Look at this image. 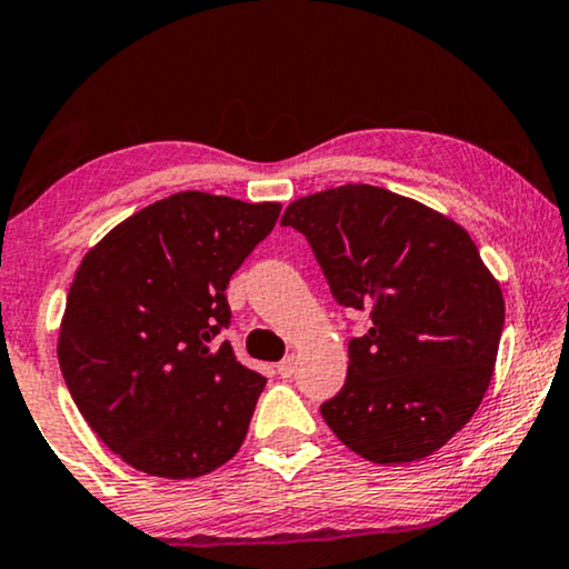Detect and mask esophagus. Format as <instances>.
<instances>
[{
	"label": "esophagus",
	"mask_w": 569,
	"mask_h": 569,
	"mask_svg": "<svg viewBox=\"0 0 569 569\" xmlns=\"http://www.w3.org/2000/svg\"><path fill=\"white\" fill-rule=\"evenodd\" d=\"M277 372L282 378H292V372H295V360H292V357H284V360L277 365Z\"/></svg>",
	"instance_id": "1"
}]
</instances>
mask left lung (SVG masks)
<instances>
[{
  "label": "left lung",
  "mask_w": 569,
  "mask_h": 569,
  "mask_svg": "<svg viewBox=\"0 0 569 569\" xmlns=\"http://www.w3.org/2000/svg\"><path fill=\"white\" fill-rule=\"evenodd\" d=\"M282 222L306 236L333 300L370 313L345 386L321 403L326 425L372 463L435 453L485 399L505 326L469 232L368 183L292 201Z\"/></svg>",
  "instance_id": "1"
}]
</instances>
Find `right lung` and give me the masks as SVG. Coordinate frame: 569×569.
<instances>
[{
    "mask_svg": "<svg viewBox=\"0 0 569 569\" xmlns=\"http://www.w3.org/2000/svg\"><path fill=\"white\" fill-rule=\"evenodd\" d=\"M279 204L181 191L113 228L77 269L59 365L100 440L137 471L193 479L230 461L267 378L238 362L224 298Z\"/></svg>",
    "mask_w": 569,
    "mask_h": 569,
    "instance_id": "1",
    "label": "right lung"
}]
</instances>
